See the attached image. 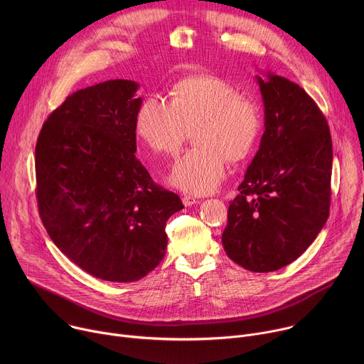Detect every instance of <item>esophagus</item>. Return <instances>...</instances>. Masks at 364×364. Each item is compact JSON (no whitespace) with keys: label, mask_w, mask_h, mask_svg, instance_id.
<instances>
[{"label":"esophagus","mask_w":364,"mask_h":364,"mask_svg":"<svg viewBox=\"0 0 364 364\" xmlns=\"http://www.w3.org/2000/svg\"><path fill=\"white\" fill-rule=\"evenodd\" d=\"M196 203H198L194 197H191V196H184L183 197V204L186 205V207H190V205H193V204H196Z\"/></svg>","instance_id":"esophagus-1"}]
</instances>
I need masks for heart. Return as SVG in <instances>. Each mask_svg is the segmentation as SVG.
Instances as JSON below:
<instances>
[{
    "instance_id": "heart-1",
    "label": "heart",
    "mask_w": 364,
    "mask_h": 364,
    "mask_svg": "<svg viewBox=\"0 0 364 364\" xmlns=\"http://www.w3.org/2000/svg\"><path fill=\"white\" fill-rule=\"evenodd\" d=\"M190 129L196 146L176 161L168 181L181 191L204 196L223 183L226 160L239 163L252 152L262 117L256 103L216 76L180 80L171 90V102L159 95L142 99L135 131L151 152L176 154Z\"/></svg>"
}]
</instances>
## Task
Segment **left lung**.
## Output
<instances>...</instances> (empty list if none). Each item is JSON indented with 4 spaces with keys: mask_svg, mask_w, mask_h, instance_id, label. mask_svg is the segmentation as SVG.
Segmentation results:
<instances>
[{
    "mask_svg": "<svg viewBox=\"0 0 364 364\" xmlns=\"http://www.w3.org/2000/svg\"><path fill=\"white\" fill-rule=\"evenodd\" d=\"M256 82L265 131L222 243L242 268L272 272L299 257L328 219L333 145L326 117L299 85L272 72Z\"/></svg>",
    "mask_w": 364,
    "mask_h": 364,
    "instance_id": "1",
    "label": "left lung"
}]
</instances>
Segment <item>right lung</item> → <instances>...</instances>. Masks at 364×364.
I'll return each instance as SVG.
<instances>
[{"label":"right lung","instance_id":"1","mask_svg":"<svg viewBox=\"0 0 364 364\" xmlns=\"http://www.w3.org/2000/svg\"><path fill=\"white\" fill-rule=\"evenodd\" d=\"M138 87L115 79L75 92L36 145V194L50 239L80 269L111 282L159 267L166 223L184 207L135 157Z\"/></svg>","mask_w":364,"mask_h":364}]
</instances>
